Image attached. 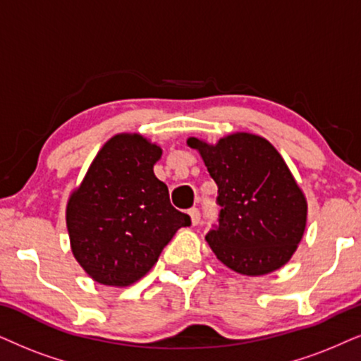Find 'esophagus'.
Instances as JSON below:
<instances>
[{
	"label": "esophagus",
	"mask_w": 361,
	"mask_h": 361,
	"mask_svg": "<svg viewBox=\"0 0 361 361\" xmlns=\"http://www.w3.org/2000/svg\"><path fill=\"white\" fill-rule=\"evenodd\" d=\"M188 213L191 216V223H193V225H198L200 220H202V213H200V209L198 208H191Z\"/></svg>",
	"instance_id": "esophagus-1"
}]
</instances>
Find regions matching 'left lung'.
Masks as SVG:
<instances>
[{"label":"left lung","instance_id":"1","mask_svg":"<svg viewBox=\"0 0 361 361\" xmlns=\"http://www.w3.org/2000/svg\"><path fill=\"white\" fill-rule=\"evenodd\" d=\"M218 186V225L207 241L223 264L241 275L283 267L307 226V200L285 159L262 136L235 133L216 145L190 138Z\"/></svg>","mask_w":361,"mask_h":361}]
</instances>
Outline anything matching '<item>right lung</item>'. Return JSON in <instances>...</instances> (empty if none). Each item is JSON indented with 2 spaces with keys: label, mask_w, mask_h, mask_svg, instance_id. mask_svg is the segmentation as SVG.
<instances>
[{
  "label": "right lung",
  "mask_w": 361,
  "mask_h": 361,
  "mask_svg": "<svg viewBox=\"0 0 361 361\" xmlns=\"http://www.w3.org/2000/svg\"><path fill=\"white\" fill-rule=\"evenodd\" d=\"M159 157V147L143 136H113L71 195L66 208L71 250L94 281L109 286L138 281L173 235L191 225L154 176Z\"/></svg>",
  "instance_id": "obj_1"
}]
</instances>
